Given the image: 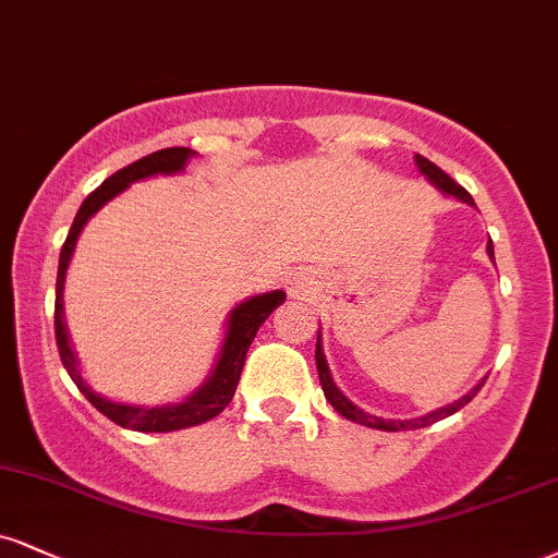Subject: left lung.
<instances>
[{"label": "left lung", "mask_w": 558, "mask_h": 558, "mask_svg": "<svg viewBox=\"0 0 558 558\" xmlns=\"http://www.w3.org/2000/svg\"><path fill=\"white\" fill-rule=\"evenodd\" d=\"M415 163H418V171L424 173V177H426L428 181H432V184L439 186L441 192L454 194V197L462 199V203H468V205H475L471 194H468V190H462L458 181H454L452 177H447V173L441 171L436 163H432V160L424 158V156H415ZM486 250H488V254H492V259H494V244H492V239H488ZM314 359H317V372H319L322 389H325V398L330 400V405L335 408V411H338L340 415H345L348 421H355V424H364V426H372V428H381V432H405V428H424V426H428V424H436V421L447 418V415L458 413L462 405H468V402H471V400L475 398V392H478V389L483 387V381H481V385L475 387L473 392H468L465 398H460L458 402H452V405L441 408V411L428 413V415H424V418H415V421H385V418H377V415H372V413H364V411H361V408H355L353 402L348 400L345 395L340 392L338 387H335V381H332V377H330V368H327L325 353H322V340H319V335H317V353H314Z\"/></svg>", "instance_id": "8db88e82"}]
</instances>
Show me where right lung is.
Instances as JSON below:
<instances>
[{"instance_id":"add662e5","label":"right lung","mask_w":558,"mask_h":558,"mask_svg":"<svg viewBox=\"0 0 558 558\" xmlns=\"http://www.w3.org/2000/svg\"><path fill=\"white\" fill-rule=\"evenodd\" d=\"M190 156H194V150H190V147H166V150L150 153V156L124 166L122 171L111 173V177L106 179L96 192L87 194L85 203L80 205L75 220H72L70 233H66L64 239L62 254H59L57 301H53V335H57V348H59V355H62V364L66 368V374H70L72 381H75L77 389L85 395L93 408H98V411L104 413L106 418H111L113 424L132 428V432L163 434V432H177V428L205 424V421L215 418V415L231 402L233 392H236L241 368H244V361H246V351H250L259 325L270 317L275 306H280L286 301L283 291H272V293H265V296H254L233 308L231 317H228V330H226L228 335L223 340V351H220L218 366H215L213 377L184 402H177V405H166V408L122 405V402H111L100 398V395H96L90 387H87V381L83 379V374H80L77 368V359L75 353H72L70 340H66V327L62 317L64 272H66V265H70L72 252H75L80 231H83L87 218H90L98 207H104L111 197H117V194L126 190L132 181L153 177V173H177L184 169L186 158Z\"/></svg>"}]
</instances>
